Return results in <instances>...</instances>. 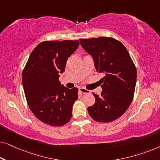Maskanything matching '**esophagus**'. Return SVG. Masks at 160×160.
<instances>
[{
    "label": "esophagus",
    "instance_id": "esophagus-1",
    "mask_svg": "<svg viewBox=\"0 0 160 160\" xmlns=\"http://www.w3.org/2000/svg\"><path fill=\"white\" fill-rule=\"evenodd\" d=\"M79 92L82 94H88V93L90 92L89 90L84 88V87H81V88H79Z\"/></svg>",
    "mask_w": 160,
    "mask_h": 160
}]
</instances>
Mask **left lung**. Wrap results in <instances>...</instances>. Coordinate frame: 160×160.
Masks as SVG:
<instances>
[{
	"label": "left lung",
	"instance_id": "obj_1",
	"mask_svg": "<svg viewBox=\"0 0 160 160\" xmlns=\"http://www.w3.org/2000/svg\"><path fill=\"white\" fill-rule=\"evenodd\" d=\"M82 47L92 55L98 72L104 73L100 80L102 91L93 92L95 102L88 107L96 122L107 123L117 119L130 106L136 84V67L125 47L117 39L99 37L79 39Z\"/></svg>",
	"mask_w": 160,
	"mask_h": 160
}]
</instances>
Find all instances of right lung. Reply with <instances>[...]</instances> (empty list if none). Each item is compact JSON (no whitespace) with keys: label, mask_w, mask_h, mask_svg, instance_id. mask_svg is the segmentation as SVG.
I'll list each match as a JSON object with an SVG mask.
<instances>
[{"label":"right lung","mask_w":160,"mask_h":160,"mask_svg":"<svg viewBox=\"0 0 160 160\" xmlns=\"http://www.w3.org/2000/svg\"><path fill=\"white\" fill-rule=\"evenodd\" d=\"M78 45V40L43 41L31 52L24 68L22 78L28 105L43 123L60 127L71 119L78 90L61 84L59 73L65 71L67 60Z\"/></svg>","instance_id":"right-lung-1"}]
</instances>
